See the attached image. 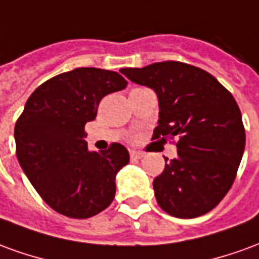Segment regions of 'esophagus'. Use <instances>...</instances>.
<instances>
[{
    "label": "esophagus",
    "mask_w": 259,
    "mask_h": 259,
    "mask_svg": "<svg viewBox=\"0 0 259 259\" xmlns=\"http://www.w3.org/2000/svg\"><path fill=\"white\" fill-rule=\"evenodd\" d=\"M130 157L132 158H137V159H140V158L144 157V152L143 151H137V150H130Z\"/></svg>",
    "instance_id": "1"
}]
</instances>
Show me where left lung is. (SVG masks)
<instances>
[{
  "instance_id": "left-lung-1",
  "label": "left lung",
  "mask_w": 259,
  "mask_h": 259,
  "mask_svg": "<svg viewBox=\"0 0 259 259\" xmlns=\"http://www.w3.org/2000/svg\"><path fill=\"white\" fill-rule=\"evenodd\" d=\"M120 72L157 93L159 120L152 140L178 139V157L152 183L158 205L183 219L213 209L233 185L245 147L241 112L230 91L211 73L178 61Z\"/></svg>"
}]
</instances>
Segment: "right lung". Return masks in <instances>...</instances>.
I'll use <instances>...</instances> for the list:
<instances>
[{"mask_svg":"<svg viewBox=\"0 0 259 259\" xmlns=\"http://www.w3.org/2000/svg\"><path fill=\"white\" fill-rule=\"evenodd\" d=\"M126 84L118 72L73 69L38 85L16 120L18 161L40 197L58 213L85 219L113 201L115 176L129 163V151L119 143L105 151H89L84 126L96 119L102 98Z\"/></svg>","mask_w":259,"mask_h":259,"instance_id":"right-lung-1","label":"right lung"}]
</instances>
